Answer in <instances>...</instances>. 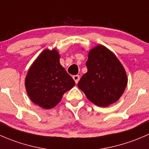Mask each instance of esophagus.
Segmentation results:
<instances>
[{"label":"esophagus","mask_w":149,"mask_h":149,"mask_svg":"<svg viewBox=\"0 0 149 149\" xmlns=\"http://www.w3.org/2000/svg\"><path fill=\"white\" fill-rule=\"evenodd\" d=\"M73 79L75 81V82H76V84H78L79 79H80V76H79V75H75V76H73Z\"/></svg>","instance_id":"34e87169"}]
</instances>
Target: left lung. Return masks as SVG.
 I'll return each instance as SVG.
<instances>
[{"mask_svg":"<svg viewBox=\"0 0 149 149\" xmlns=\"http://www.w3.org/2000/svg\"><path fill=\"white\" fill-rule=\"evenodd\" d=\"M86 65L88 70L78 86L87 99L103 107L116 102L125 89L127 78L115 54L99 45L89 51Z\"/></svg>","mask_w":149,"mask_h":149,"instance_id":"left-lung-1","label":"left lung"}]
</instances>
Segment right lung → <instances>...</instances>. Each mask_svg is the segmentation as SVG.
I'll return each mask as SVG.
<instances>
[{"label":"right lung","mask_w":149,"mask_h":149,"mask_svg":"<svg viewBox=\"0 0 149 149\" xmlns=\"http://www.w3.org/2000/svg\"><path fill=\"white\" fill-rule=\"evenodd\" d=\"M75 81L60 63L56 49H45L29 69L25 86L30 100L44 109L53 108Z\"/></svg>","instance_id":"right-lung-1"}]
</instances>
